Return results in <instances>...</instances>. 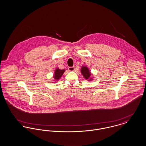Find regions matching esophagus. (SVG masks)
Listing matches in <instances>:
<instances>
[{
  "label": "esophagus",
  "mask_w": 146,
  "mask_h": 146,
  "mask_svg": "<svg viewBox=\"0 0 146 146\" xmlns=\"http://www.w3.org/2000/svg\"><path fill=\"white\" fill-rule=\"evenodd\" d=\"M68 69L70 71H73L74 69H75V67H74V66H73V67H69Z\"/></svg>",
  "instance_id": "1"
}]
</instances>
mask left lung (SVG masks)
I'll use <instances>...</instances> for the list:
<instances>
[{
    "instance_id": "1",
    "label": "left lung",
    "mask_w": 146,
    "mask_h": 146,
    "mask_svg": "<svg viewBox=\"0 0 146 146\" xmlns=\"http://www.w3.org/2000/svg\"><path fill=\"white\" fill-rule=\"evenodd\" d=\"M81 73H82V74L83 75L84 77L86 79H89L90 78V72L89 69L86 67H85V66L82 67V70H81Z\"/></svg>"
}]
</instances>
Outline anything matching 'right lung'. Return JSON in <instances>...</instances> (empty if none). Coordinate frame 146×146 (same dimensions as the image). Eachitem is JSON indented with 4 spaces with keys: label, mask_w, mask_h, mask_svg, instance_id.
<instances>
[{
    "label": "right lung",
    "mask_w": 146,
    "mask_h": 146,
    "mask_svg": "<svg viewBox=\"0 0 146 146\" xmlns=\"http://www.w3.org/2000/svg\"><path fill=\"white\" fill-rule=\"evenodd\" d=\"M64 71H65L64 70H60L59 68H57L55 72V75H54V78L56 80H58L62 76Z\"/></svg>",
    "instance_id": "1"
}]
</instances>
